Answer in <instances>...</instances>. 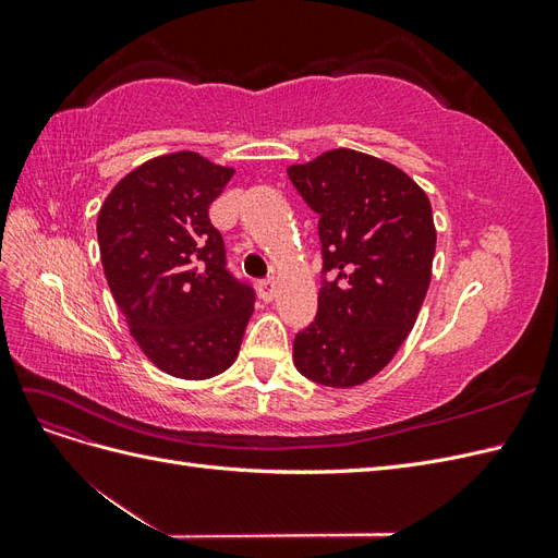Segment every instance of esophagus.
<instances>
[{"label": "esophagus", "instance_id": "34e87169", "mask_svg": "<svg viewBox=\"0 0 558 558\" xmlns=\"http://www.w3.org/2000/svg\"><path fill=\"white\" fill-rule=\"evenodd\" d=\"M258 289H260V298H263L265 302H272L275 295H277V281H275V277L263 279V281L258 283Z\"/></svg>", "mask_w": 558, "mask_h": 558}]
</instances>
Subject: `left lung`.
I'll return each instance as SVG.
<instances>
[{
    "label": "left lung",
    "mask_w": 558,
    "mask_h": 558,
    "mask_svg": "<svg viewBox=\"0 0 558 558\" xmlns=\"http://www.w3.org/2000/svg\"><path fill=\"white\" fill-rule=\"evenodd\" d=\"M318 214L320 289L312 324L295 335L300 375L332 388L375 377L424 305L435 256L426 193L396 165L335 148L289 167Z\"/></svg>",
    "instance_id": "1"
}]
</instances>
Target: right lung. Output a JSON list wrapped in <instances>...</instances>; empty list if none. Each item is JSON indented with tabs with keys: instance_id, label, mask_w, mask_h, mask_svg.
Returning <instances> with one entry per match:
<instances>
[{
	"instance_id": "right-lung-1",
	"label": "right lung",
	"mask_w": 558,
	"mask_h": 558,
	"mask_svg": "<svg viewBox=\"0 0 558 558\" xmlns=\"http://www.w3.org/2000/svg\"><path fill=\"white\" fill-rule=\"evenodd\" d=\"M232 179L193 150L160 156L118 181L97 216L118 310L167 375L209 379L232 365L256 291L228 267L209 205Z\"/></svg>"
}]
</instances>
